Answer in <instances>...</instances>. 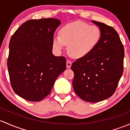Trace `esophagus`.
<instances>
[{
	"instance_id": "1",
	"label": "esophagus",
	"mask_w": 130,
	"mask_h": 130,
	"mask_svg": "<svg viewBox=\"0 0 130 130\" xmlns=\"http://www.w3.org/2000/svg\"><path fill=\"white\" fill-rule=\"evenodd\" d=\"M72 61L69 60H67V69H70L71 65H72Z\"/></svg>"
}]
</instances>
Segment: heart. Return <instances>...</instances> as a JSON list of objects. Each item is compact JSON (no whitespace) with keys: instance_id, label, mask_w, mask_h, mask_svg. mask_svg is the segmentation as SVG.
<instances>
[{"instance_id":"obj_1","label":"heart","mask_w":130,"mask_h":130,"mask_svg":"<svg viewBox=\"0 0 130 130\" xmlns=\"http://www.w3.org/2000/svg\"><path fill=\"white\" fill-rule=\"evenodd\" d=\"M101 38L100 29L82 22H75L64 26L60 35L53 38V47L60 52L68 45V51L76 58L89 55L97 46Z\"/></svg>"}]
</instances>
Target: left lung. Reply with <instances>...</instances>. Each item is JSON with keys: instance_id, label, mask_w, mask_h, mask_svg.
Segmentation results:
<instances>
[{"instance_id": "8db88e82", "label": "left lung", "mask_w": 130, "mask_h": 130, "mask_svg": "<svg viewBox=\"0 0 130 130\" xmlns=\"http://www.w3.org/2000/svg\"><path fill=\"white\" fill-rule=\"evenodd\" d=\"M101 31V38L89 55L71 66L74 72L73 89L83 100L101 102L113 95L123 72L125 52L118 33L112 27L92 20Z\"/></svg>"}]
</instances>
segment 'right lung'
Listing matches in <instances>:
<instances>
[{"mask_svg": "<svg viewBox=\"0 0 130 130\" xmlns=\"http://www.w3.org/2000/svg\"><path fill=\"white\" fill-rule=\"evenodd\" d=\"M60 24L53 18L29 20L11 37L8 72L12 88L24 99L42 100L66 69L65 57L52 54L54 34Z\"/></svg>", "mask_w": 130, "mask_h": 130, "instance_id": "add662e5", "label": "right lung"}]
</instances>
